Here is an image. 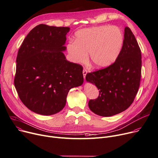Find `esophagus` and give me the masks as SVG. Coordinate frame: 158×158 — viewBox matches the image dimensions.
<instances>
[{"instance_id": "esophagus-1", "label": "esophagus", "mask_w": 158, "mask_h": 158, "mask_svg": "<svg viewBox=\"0 0 158 158\" xmlns=\"http://www.w3.org/2000/svg\"><path fill=\"white\" fill-rule=\"evenodd\" d=\"M87 73H88V71L85 68H84L83 70V75L85 80V77H86V75L87 74Z\"/></svg>"}]
</instances>
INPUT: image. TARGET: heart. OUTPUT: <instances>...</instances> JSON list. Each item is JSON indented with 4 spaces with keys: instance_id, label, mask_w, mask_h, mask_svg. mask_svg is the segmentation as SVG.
<instances>
[{
    "instance_id": "b5f03b06",
    "label": "heart",
    "mask_w": 158,
    "mask_h": 158,
    "mask_svg": "<svg viewBox=\"0 0 158 158\" xmlns=\"http://www.w3.org/2000/svg\"><path fill=\"white\" fill-rule=\"evenodd\" d=\"M124 37L116 27L108 25L84 28L75 33V42L67 45L69 59L75 63L85 61L89 53L90 61L98 68L112 64L122 48Z\"/></svg>"
}]
</instances>
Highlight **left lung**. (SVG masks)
Returning a JSON list of instances; mask_svg holds the SVG:
<instances>
[{"instance_id": "8db88e82", "label": "left lung", "mask_w": 158, "mask_h": 158, "mask_svg": "<svg viewBox=\"0 0 158 158\" xmlns=\"http://www.w3.org/2000/svg\"><path fill=\"white\" fill-rule=\"evenodd\" d=\"M141 59L140 48L135 36L128 27H125L123 47L115 62L86 75L87 81L99 90L98 98L89 102L93 113L111 116L130 107L140 85Z\"/></svg>"}]
</instances>
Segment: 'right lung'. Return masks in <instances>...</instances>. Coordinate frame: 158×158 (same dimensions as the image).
I'll return each instance as SVG.
<instances>
[{"mask_svg":"<svg viewBox=\"0 0 158 158\" xmlns=\"http://www.w3.org/2000/svg\"><path fill=\"white\" fill-rule=\"evenodd\" d=\"M69 27L39 25L23 40L18 52L15 86L31 111L52 115L65 106L69 90L83 83V67L63 52Z\"/></svg>","mask_w":158,"mask_h":158,"instance_id":"right-lung-1","label":"right lung"}]
</instances>
